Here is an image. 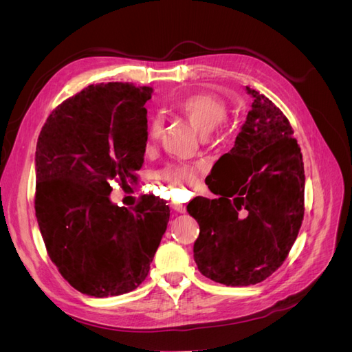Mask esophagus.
Here are the masks:
<instances>
[{
    "mask_svg": "<svg viewBox=\"0 0 352 352\" xmlns=\"http://www.w3.org/2000/svg\"><path fill=\"white\" fill-rule=\"evenodd\" d=\"M172 208L175 210V211H177V212H185L186 211V207L184 206V204H177V202H172Z\"/></svg>",
    "mask_w": 352,
    "mask_h": 352,
    "instance_id": "1",
    "label": "esophagus"
}]
</instances>
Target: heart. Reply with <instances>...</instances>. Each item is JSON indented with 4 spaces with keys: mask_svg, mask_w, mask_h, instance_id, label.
Wrapping results in <instances>:
<instances>
[{
    "mask_svg": "<svg viewBox=\"0 0 352 352\" xmlns=\"http://www.w3.org/2000/svg\"><path fill=\"white\" fill-rule=\"evenodd\" d=\"M175 110L182 114L201 133H208L225 122L228 110L226 105L219 98L210 94L198 92L186 95L175 102ZM162 132V120L160 117H153L146 123V141L153 144L158 140ZM197 177V167L189 164H173L162 172V179L172 188L184 184L194 182Z\"/></svg>",
    "mask_w": 352,
    "mask_h": 352,
    "instance_id": "heart-1",
    "label": "heart"
}]
</instances>
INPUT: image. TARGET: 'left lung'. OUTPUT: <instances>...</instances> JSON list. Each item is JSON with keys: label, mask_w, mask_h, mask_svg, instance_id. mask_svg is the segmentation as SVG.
Here are the masks:
<instances>
[{"label": "left lung", "mask_w": 352, "mask_h": 352, "mask_svg": "<svg viewBox=\"0 0 352 352\" xmlns=\"http://www.w3.org/2000/svg\"><path fill=\"white\" fill-rule=\"evenodd\" d=\"M247 92L254 98L247 120L211 168L208 188L219 198L198 197L186 207L199 225L198 270L228 286L260 283L278 270L304 217V163L292 126L267 97Z\"/></svg>", "instance_id": "obj_1"}]
</instances>
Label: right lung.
Returning a JSON list of instances; mask_svg holds the SVG:
<instances>
[{"instance_id": "add662e5", "label": "right lung", "mask_w": 352, "mask_h": 352, "mask_svg": "<svg viewBox=\"0 0 352 352\" xmlns=\"http://www.w3.org/2000/svg\"><path fill=\"white\" fill-rule=\"evenodd\" d=\"M153 88L89 85L52 111L38 138L35 211L51 261L74 289L95 298L140 286L170 217L145 195L133 210L111 202L114 179L136 180L146 146Z\"/></svg>"}]
</instances>
